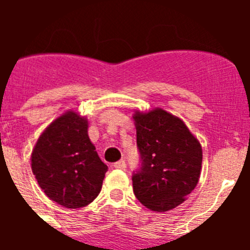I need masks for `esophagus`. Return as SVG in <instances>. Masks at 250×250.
<instances>
[{"mask_svg": "<svg viewBox=\"0 0 250 250\" xmlns=\"http://www.w3.org/2000/svg\"><path fill=\"white\" fill-rule=\"evenodd\" d=\"M112 167H115V169H125V167H126V164H125V161L124 160H120V161H118V163H115L114 165H112Z\"/></svg>", "mask_w": 250, "mask_h": 250, "instance_id": "1", "label": "esophagus"}]
</instances>
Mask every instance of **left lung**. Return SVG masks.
<instances>
[{"instance_id": "obj_1", "label": "left lung", "mask_w": 250, "mask_h": 250, "mask_svg": "<svg viewBox=\"0 0 250 250\" xmlns=\"http://www.w3.org/2000/svg\"><path fill=\"white\" fill-rule=\"evenodd\" d=\"M136 143L143 165L132 176L134 194L152 211L171 210L195 189L203 150L184 121L161 107L135 110Z\"/></svg>"}]
</instances>
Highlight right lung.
Returning a JSON list of instances; mask_svg holds the SVG:
<instances>
[{
	"label": "right lung",
	"instance_id": "right-lung-1",
	"mask_svg": "<svg viewBox=\"0 0 250 250\" xmlns=\"http://www.w3.org/2000/svg\"><path fill=\"white\" fill-rule=\"evenodd\" d=\"M87 130V118L68 110L43 130L31 154V169L40 188L68 209L94 202L107 171Z\"/></svg>",
	"mask_w": 250,
	"mask_h": 250
}]
</instances>
